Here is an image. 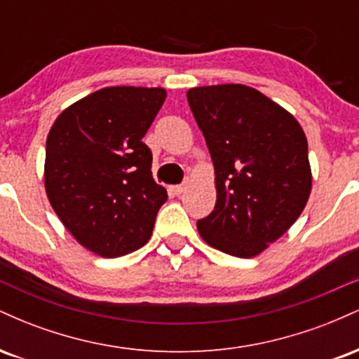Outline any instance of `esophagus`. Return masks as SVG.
Returning a JSON list of instances; mask_svg holds the SVG:
<instances>
[{
	"label": "esophagus",
	"instance_id": "esophagus-1",
	"mask_svg": "<svg viewBox=\"0 0 359 359\" xmlns=\"http://www.w3.org/2000/svg\"><path fill=\"white\" fill-rule=\"evenodd\" d=\"M185 187H187V185H185V184H179V185H174V187H172V191H174L177 196H180V194L185 191Z\"/></svg>",
	"mask_w": 359,
	"mask_h": 359
}]
</instances>
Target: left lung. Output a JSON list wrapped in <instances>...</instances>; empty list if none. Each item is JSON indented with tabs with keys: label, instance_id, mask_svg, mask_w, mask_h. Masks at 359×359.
Returning a JSON list of instances; mask_svg holds the SVG:
<instances>
[{
	"label": "left lung",
	"instance_id": "1",
	"mask_svg": "<svg viewBox=\"0 0 359 359\" xmlns=\"http://www.w3.org/2000/svg\"><path fill=\"white\" fill-rule=\"evenodd\" d=\"M216 174V205L197 221L203 240L238 258L257 257L297 221L312 187L299 121L243 84L187 90Z\"/></svg>",
	"mask_w": 359,
	"mask_h": 359
}]
</instances>
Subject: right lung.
<instances>
[{
  "label": "right lung",
  "mask_w": 359,
  "mask_h": 359,
  "mask_svg": "<svg viewBox=\"0 0 359 359\" xmlns=\"http://www.w3.org/2000/svg\"><path fill=\"white\" fill-rule=\"evenodd\" d=\"M165 97L162 88L100 89L62 111L48 131V201L69 233L100 257L142 248L167 201L142 142Z\"/></svg>",
  "instance_id": "add662e5"
}]
</instances>
